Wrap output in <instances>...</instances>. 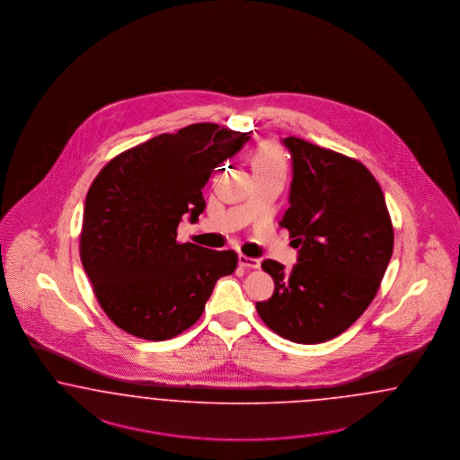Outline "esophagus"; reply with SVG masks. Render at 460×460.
I'll return each instance as SVG.
<instances>
[{
    "label": "esophagus",
    "mask_w": 460,
    "mask_h": 460,
    "mask_svg": "<svg viewBox=\"0 0 460 460\" xmlns=\"http://www.w3.org/2000/svg\"><path fill=\"white\" fill-rule=\"evenodd\" d=\"M239 265L243 269H258L260 267V260L258 258L246 257V255H239Z\"/></svg>",
    "instance_id": "1"
}]
</instances>
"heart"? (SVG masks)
Instances as JSON below:
<instances>
[{"label": "heart", "mask_w": 460, "mask_h": 460, "mask_svg": "<svg viewBox=\"0 0 460 460\" xmlns=\"http://www.w3.org/2000/svg\"><path fill=\"white\" fill-rule=\"evenodd\" d=\"M253 172H282L286 174V159L282 150L272 142H263L258 146L252 157Z\"/></svg>", "instance_id": "obj_1"}]
</instances>
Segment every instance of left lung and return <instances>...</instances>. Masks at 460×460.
I'll use <instances>...</instances> for the list:
<instances>
[{
    "mask_svg": "<svg viewBox=\"0 0 460 460\" xmlns=\"http://www.w3.org/2000/svg\"><path fill=\"white\" fill-rule=\"evenodd\" d=\"M293 161L289 208L280 226L297 250L291 272L261 269L276 289L257 303L269 329L297 344L331 341L365 313L385 276L394 227L378 181L359 161L288 137Z\"/></svg>",
    "mask_w": 460,
    "mask_h": 460,
    "instance_id": "8db88e82",
    "label": "left lung"
}]
</instances>
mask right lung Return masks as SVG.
<instances>
[{"label":"right lung","mask_w":460,"mask_h":460,"mask_svg":"<svg viewBox=\"0 0 460 460\" xmlns=\"http://www.w3.org/2000/svg\"><path fill=\"white\" fill-rule=\"evenodd\" d=\"M250 133L197 123L116 155L89 188L80 258L101 308L135 337L165 341L190 329L216 282L236 270L233 250L178 243L184 214L199 221L202 188Z\"/></svg>","instance_id":"right-lung-1"}]
</instances>
